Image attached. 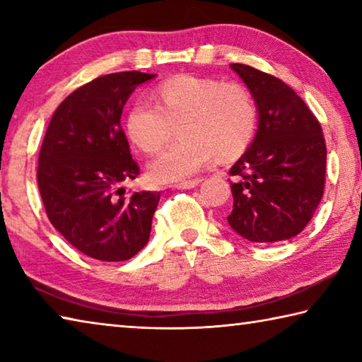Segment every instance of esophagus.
I'll return each mask as SVG.
<instances>
[{
	"label": "esophagus",
	"mask_w": 362,
	"mask_h": 362,
	"mask_svg": "<svg viewBox=\"0 0 362 362\" xmlns=\"http://www.w3.org/2000/svg\"><path fill=\"white\" fill-rule=\"evenodd\" d=\"M203 182L201 179H193V180H185V182H180V183H175V188H180V189H189V188H194L198 187L199 183Z\"/></svg>",
	"instance_id": "1"
}]
</instances>
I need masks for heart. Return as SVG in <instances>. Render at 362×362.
<instances>
[{"mask_svg":"<svg viewBox=\"0 0 362 362\" xmlns=\"http://www.w3.org/2000/svg\"><path fill=\"white\" fill-rule=\"evenodd\" d=\"M177 124L180 139L150 163L158 183L187 179L214 156L231 159L246 151L257 129V105L243 84L179 75L159 84L156 105L137 100L126 116L127 136L145 153L161 150Z\"/></svg>","mask_w":362,"mask_h":362,"instance_id":"1","label":"heart"}]
</instances>
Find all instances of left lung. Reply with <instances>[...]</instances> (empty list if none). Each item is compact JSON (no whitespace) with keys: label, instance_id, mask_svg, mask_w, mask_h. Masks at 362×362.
Listing matches in <instances>:
<instances>
[{"label":"left lung","instance_id":"obj_1","mask_svg":"<svg viewBox=\"0 0 362 362\" xmlns=\"http://www.w3.org/2000/svg\"><path fill=\"white\" fill-rule=\"evenodd\" d=\"M252 94L259 129L233 164V211L226 217L252 243L297 236L313 217L324 193L326 142L320 121L279 78L254 66L231 64Z\"/></svg>","mask_w":362,"mask_h":362}]
</instances>
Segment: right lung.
<instances>
[{
    "label": "right lung",
    "instance_id": "obj_1",
    "mask_svg": "<svg viewBox=\"0 0 362 362\" xmlns=\"http://www.w3.org/2000/svg\"><path fill=\"white\" fill-rule=\"evenodd\" d=\"M156 75L121 71L81 86L54 112L38 158V187L47 218L84 255L129 260L150 238L158 192L124 196L139 175L121 127L134 89Z\"/></svg>",
    "mask_w": 362,
    "mask_h": 362
}]
</instances>
